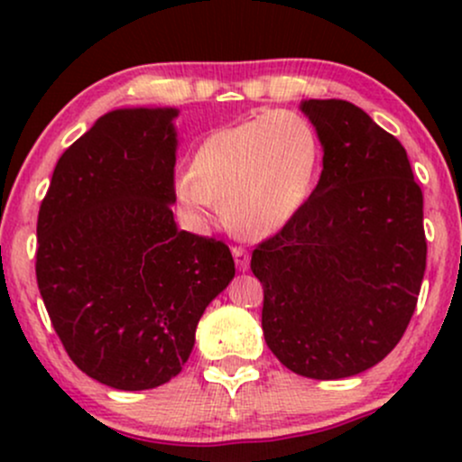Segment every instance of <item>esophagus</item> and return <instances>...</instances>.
<instances>
[{
    "label": "esophagus",
    "instance_id": "esophagus-1",
    "mask_svg": "<svg viewBox=\"0 0 462 462\" xmlns=\"http://www.w3.org/2000/svg\"><path fill=\"white\" fill-rule=\"evenodd\" d=\"M232 256H235V263H236L238 272H247V267H249V254H247V249L235 245V247H232Z\"/></svg>",
    "mask_w": 462,
    "mask_h": 462
}]
</instances>
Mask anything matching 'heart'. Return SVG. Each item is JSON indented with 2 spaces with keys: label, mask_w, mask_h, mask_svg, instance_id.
Returning <instances> with one entry per match:
<instances>
[{
  "label": "heart",
  "mask_w": 462,
  "mask_h": 462,
  "mask_svg": "<svg viewBox=\"0 0 462 462\" xmlns=\"http://www.w3.org/2000/svg\"><path fill=\"white\" fill-rule=\"evenodd\" d=\"M319 139L293 110H272L213 132L195 152L178 201L201 226L219 208L238 232L272 236L298 217L312 193Z\"/></svg>",
  "instance_id": "heart-1"
}]
</instances>
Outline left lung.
Instances as JSON below:
<instances>
[{
    "instance_id": "left-lung-1",
    "label": "left lung",
    "mask_w": 462,
    "mask_h": 462,
    "mask_svg": "<svg viewBox=\"0 0 462 462\" xmlns=\"http://www.w3.org/2000/svg\"><path fill=\"white\" fill-rule=\"evenodd\" d=\"M323 171L304 208L252 252L263 332L293 374L341 380L404 337L423 272V195L406 150L358 106L306 99Z\"/></svg>"
}]
</instances>
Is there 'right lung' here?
<instances>
[{
    "mask_svg": "<svg viewBox=\"0 0 462 462\" xmlns=\"http://www.w3.org/2000/svg\"><path fill=\"white\" fill-rule=\"evenodd\" d=\"M176 108L99 116L56 162L36 224V282L69 358L121 391L178 375L230 247L178 230Z\"/></svg>",
    "mask_w": 462,
    "mask_h": 462,
    "instance_id": "add662e5",
    "label": "right lung"
}]
</instances>
